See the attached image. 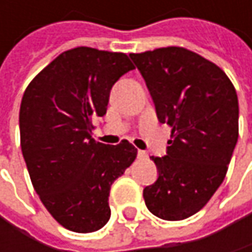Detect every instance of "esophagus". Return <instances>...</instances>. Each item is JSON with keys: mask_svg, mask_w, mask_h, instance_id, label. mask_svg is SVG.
Wrapping results in <instances>:
<instances>
[{"mask_svg": "<svg viewBox=\"0 0 252 252\" xmlns=\"http://www.w3.org/2000/svg\"><path fill=\"white\" fill-rule=\"evenodd\" d=\"M137 158H138L140 160H144V159H147L149 156H147V153H146V152H143V150H138V152H137Z\"/></svg>", "mask_w": 252, "mask_h": 252, "instance_id": "1", "label": "esophagus"}]
</instances>
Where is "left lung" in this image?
<instances>
[{"label":"left lung","instance_id":"1","mask_svg":"<svg viewBox=\"0 0 252 252\" xmlns=\"http://www.w3.org/2000/svg\"><path fill=\"white\" fill-rule=\"evenodd\" d=\"M153 99L159 123L172 126L166 155L152 156L155 184L143 189L147 209L163 220L201 210L226 175L238 141L233 84L213 63L184 48L129 54Z\"/></svg>","mask_w":252,"mask_h":252}]
</instances>
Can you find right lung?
I'll return each instance as SVG.
<instances>
[{
    "instance_id": "right-lung-1",
    "label": "right lung",
    "mask_w": 252,
    "mask_h": 252,
    "mask_svg": "<svg viewBox=\"0 0 252 252\" xmlns=\"http://www.w3.org/2000/svg\"><path fill=\"white\" fill-rule=\"evenodd\" d=\"M134 70L126 54L80 46L63 52L27 86L20 105V144L34 191L64 227L89 233L109 218L114 181L137 149L92 138V118L106 114L114 84Z\"/></svg>"
}]
</instances>
